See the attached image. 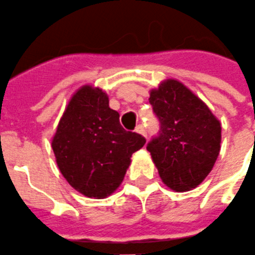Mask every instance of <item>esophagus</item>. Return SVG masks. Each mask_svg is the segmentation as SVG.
<instances>
[{
  "label": "esophagus",
  "mask_w": 255,
  "mask_h": 255,
  "mask_svg": "<svg viewBox=\"0 0 255 255\" xmlns=\"http://www.w3.org/2000/svg\"><path fill=\"white\" fill-rule=\"evenodd\" d=\"M135 132L139 133V134H142L143 137H147V130H145L144 126L142 125H138L137 127H135Z\"/></svg>",
  "instance_id": "esophagus-1"
}]
</instances>
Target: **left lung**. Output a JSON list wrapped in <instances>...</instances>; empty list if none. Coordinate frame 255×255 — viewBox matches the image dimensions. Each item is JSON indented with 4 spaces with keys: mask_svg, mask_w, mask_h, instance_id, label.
Returning <instances> with one entry per match:
<instances>
[{
    "mask_svg": "<svg viewBox=\"0 0 255 255\" xmlns=\"http://www.w3.org/2000/svg\"><path fill=\"white\" fill-rule=\"evenodd\" d=\"M149 103L160 123L147 150L160 179L175 192L198 187L211 173L221 150V122L208 106L177 80L150 91Z\"/></svg>",
    "mask_w": 255,
    "mask_h": 255,
    "instance_id": "obj_1",
    "label": "left lung"
}]
</instances>
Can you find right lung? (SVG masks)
I'll return each instance as SVG.
<instances>
[{"mask_svg": "<svg viewBox=\"0 0 255 255\" xmlns=\"http://www.w3.org/2000/svg\"><path fill=\"white\" fill-rule=\"evenodd\" d=\"M144 143V137L121 126L107 93L86 85L71 97L52 149L62 175L77 192L102 199L120 187L130 157Z\"/></svg>", "mask_w": 255, "mask_h": 255, "instance_id": "add662e5", "label": "right lung"}]
</instances>
